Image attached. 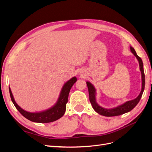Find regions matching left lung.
<instances>
[{
    "label": "left lung",
    "mask_w": 152,
    "mask_h": 152,
    "mask_svg": "<svg viewBox=\"0 0 152 152\" xmlns=\"http://www.w3.org/2000/svg\"><path fill=\"white\" fill-rule=\"evenodd\" d=\"M132 53L136 57L137 59L139 61L140 64V69L141 72V80H142V87H141V91L139 96H137L136 98L134 99H132L131 101H128V102L124 103V104L119 105L118 107L111 108V109H107L104 108L102 107H100L98 104L96 102V89L94 88V86L91 84L89 82H86V84L88 87V91H89V100L90 102L92 104V107H93V109L98 113L102 115L106 116V117H113V116H118L121 115L125 113L130 112L134 108L137 104L139 103L140 100L141 98L142 93H143L144 89H145V73H144V70H143V64H142V61L141 58L137 56L136 54L135 50L132 47H130Z\"/></svg>",
    "instance_id": "obj_1"
}]
</instances>
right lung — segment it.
<instances>
[{
	"label": "right lung",
	"mask_w": 152,
	"mask_h": 152,
	"mask_svg": "<svg viewBox=\"0 0 152 152\" xmlns=\"http://www.w3.org/2000/svg\"><path fill=\"white\" fill-rule=\"evenodd\" d=\"M76 81L77 78L75 77H73L64 84L57 102L53 107L45 110V111L36 113L28 112L23 110L16 103L15 99L13 98L10 87H9V89H10V96L14 105L15 106L16 109L23 116L25 117L28 120L34 122L49 123L58 120V119L63 117V115L65 114L69 93H70L72 87L75 83Z\"/></svg>",
	"instance_id": "obj_1"
}]
</instances>
